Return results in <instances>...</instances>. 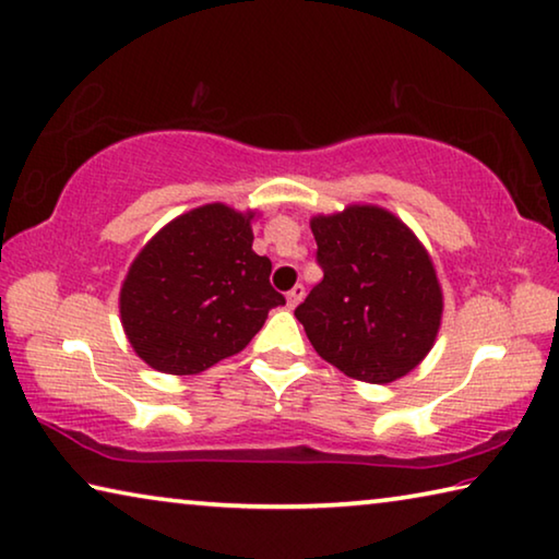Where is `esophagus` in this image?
I'll return each mask as SVG.
<instances>
[{
    "instance_id": "1",
    "label": "esophagus",
    "mask_w": 559,
    "mask_h": 559,
    "mask_svg": "<svg viewBox=\"0 0 559 559\" xmlns=\"http://www.w3.org/2000/svg\"><path fill=\"white\" fill-rule=\"evenodd\" d=\"M304 296H306V288L304 286H294L286 294V300H288V308H296L300 300H304Z\"/></svg>"
}]
</instances>
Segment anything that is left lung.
<instances>
[{"label":"left lung","mask_w":559,"mask_h":559,"mask_svg":"<svg viewBox=\"0 0 559 559\" xmlns=\"http://www.w3.org/2000/svg\"><path fill=\"white\" fill-rule=\"evenodd\" d=\"M311 231L323 281L296 318L318 356L376 385L418 368L442 321V288L418 236L373 203L318 214Z\"/></svg>","instance_id":"8db88e82"}]
</instances>
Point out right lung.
Returning a JSON list of instances; mask_svg holds the SVG:
<instances>
[{
	"label": "right lung",
	"instance_id": "add662e5",
	"mask_svg": "<svg viewBox=\"0 0 559 559\" xmlns=\"http://www.w3.org/2000/svg\"><path fill=\"white\" fill-rule=\"evenodd\" d=\"M255 211L191 209L152 236L121 283L119 313L136 356L168 376H197L241 353L286 304L271 261L253 251Z\"/></svg>",
	"mask_w": 559,
	"mask_h": 559
}]
</instances>
